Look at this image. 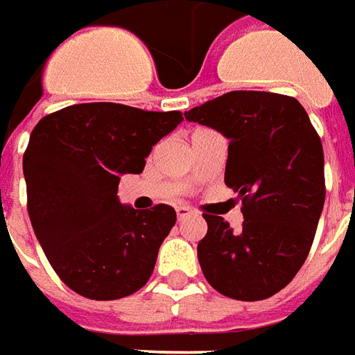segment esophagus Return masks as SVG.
<instances>
[{
    "label": "esophagus",
    "mask_w": 355,
    "mask_h": 355,
    "mask_svg": "<svg viewBox=\"0 0 355 355\" xmlns=\"http://www.w3.org/2000/svg\"><path fill=\"white\" fill-rule=\"evenodd\" d=\"M175 214H178V220L182 222L185 218H189L191 214H193V210H191L189 206H178V208H175Z\"/></svg>",
    "instance_id": "esophagus-1"
}]
</instances>
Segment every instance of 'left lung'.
<instances>
[{"instance_id":"left-lung-1","label":"left lung","mask_w":355,"mask_h":355,"mask_svg":"<svg viewBox=\"0 0 355 355\" xmlns=\"http://www.w3.org/2000/svg\"><path fill=\"white\" fill-rule=\"evenodd\" d=\"M230 139L225 185L239 193L245 222L233 230L202 214L198 243L206 281L235 300H263L302 268L325 205L323 145L294 97L230 92L185 112Z\"/></svg>"}]
</instances>
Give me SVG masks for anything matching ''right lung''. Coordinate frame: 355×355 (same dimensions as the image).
<instances>
[{
	"label": "right lung",
	"mask_w": 355,
	"mask_h": 355,
	"mask_svg": "<svg viewBox=\"0 0 355 355\" xmlns=\"http://www.w3.org/2000/svg\"><path fill=\"white\" fill-rule=\"evenodd\" d=\"M180 110L153 112L120 103H82L47 114L22 157L28 216L47 260L64 285L92 300L139 291L175 210H135L118 200L125 173L178 128Z\"/></svg>",
	"instance_id": "1"
}]
</instances>
